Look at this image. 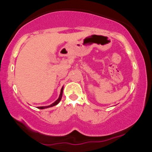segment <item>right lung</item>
I'll use <instances>...</instances> for the list:
<instances>
[{
	"instance_id": "1",
	"label": "right lung",
	"mask_w": 152,
	"mask_h": 152,
	"mask_svg": "<svg viewBox=\"0 0 152 152\" xmlns=\"http://www.w3.org/2000/svg\"><path fill=\"white\" fill-rule=\"evenodd\" d=\"M62 93H63V87H62V89H61V91H60V94H59V98H58L57 100L56 101V102H53V104H51L50 105H48V106H45V107H38L37 108L38 109H40V110H43V109H45V108H48V107H53V106L58 104L59 103V102L61 101V99H62Z\"/></svg>"
}]
</instances>
